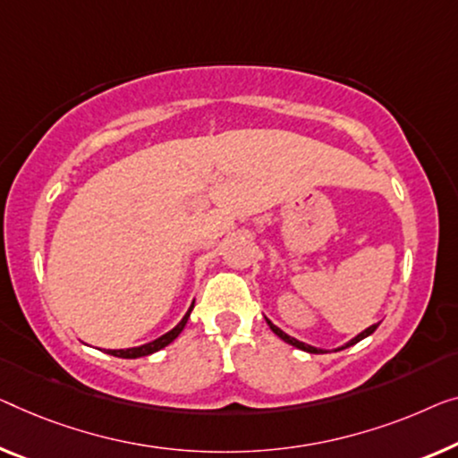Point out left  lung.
Segmentation results:
<instances>
[{
	"instance_id": "obj_1",
	"label": "left lung",
	"mask_w": 458,
	"mask_h": 458,
	"mask_svg": "<svg viewBox=\"0 0 458 458\" xmlns=\"http://www.w3.org/2000/svg\"><path fill=\"white\" fill-rule=\"evenodd\" d=\"M267 325H269V329H271L273 333H276V335H277L279 339H284V341H285V344H290V345H294V347H298V350H302V352H309V353H327L325 350H320V347H315V345H309V344H304V341H298L296 337H290V335H288V333H284L282 329H279V327H276V325H273V323H271V320H267ZM377 327H378V323H377V325H370V327H368V329H364V331H361V333H358V335H356V337H353V339H350V341H347V344H345V345H341V347H337V350H335V352H339V350H345V347H350V345H353V344H358V341H361V339H366L368 335H372V333H374V331H377Z\"/></svg>"
}]
</instances>
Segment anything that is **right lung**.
<instances>
[{"label": "right lung", "instance_id": "1", "mask_svg": "<svg viewBox=\"0 0 458 458\" xmlns=\"http://www.w3.org/2000/svg\"><path fill=\"white\" fill-rule=\"evenodd\" d=\"M195 304V302H193ZM193 304L189 306V310L185 312V317H182L179 320V325L174 327V329H170L168 333H164V335H160L158 339L149 341V344H143V345H138V347H127V350H108L106 353H111V356L114 358H125V360H135V358H143V356H149V353L154 352H160L162 347H166L173 344V341L181 335V331L185 329L187 320L191 317V310H193Z\"/></svg>", "mask_w": 458, "mask_h": 458}]
</instances>
